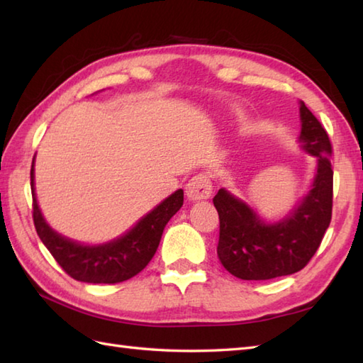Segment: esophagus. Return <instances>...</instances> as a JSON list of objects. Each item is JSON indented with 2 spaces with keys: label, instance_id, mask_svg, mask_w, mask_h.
Instances as JSON below:
<instances>
[{
  "label": "esophagus",
  "instance_id": "obj_1",
  "mask_svg": "<svg viewBox=\"0 0 363 363\" xmlns=\"http://www.w3.org/2000/svg\"><path fill=\"white\" fill-rule=\"evenodd\" d=\"M186 194L190 201H204V199H209L212 195V184L209 176L199 173L191 177L186 187Z\"/></svg>",
  "mask_w": 363,
  "mask_h": 363
}]
</instances>
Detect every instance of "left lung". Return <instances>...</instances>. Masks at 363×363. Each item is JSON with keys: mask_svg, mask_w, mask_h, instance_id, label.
Returning <instances> with one entry per match:
<instances>
[{"mask_svg": "<svg viewBox=\"0 0 363 363\" xmlns=\"http://www.w3.org/2000/svg\"><path fill=\"white\" fill-rule=\"evenodd\" d=\"M301 148L317 159L312 189L287 217L265 223L251 207L220 189L213 206L220 217L218 259L230 274L265 281L303 269L317 252L333 218V146L317 117L299 103Z\"/></svg>", "mask_w": 363, "mask_h": 363, "instance_id": "obj_1", "label": "left lung"}]
</instances>
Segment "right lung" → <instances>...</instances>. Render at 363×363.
Here are the masks:
<instances>
[{"instance_id":"add662e5","label":"right lung","mask_w":363,"mask_h":363,"mask_svg":"<svg viewBox=\"0 0 363 363\" xmlns=\"http://www.w3.org/2000/svg\"><path fill=\"white\" fill-rule=\"evenodd\" d=\"M30 190L34 226L40 240L68 276L89 284H117L140 273L156 254L167 223L184 204V191L179 189L146 213L125 235L109 243L90 246L62 237L45 221L34 191V160Z\"/></svg>"}]
</instances>
